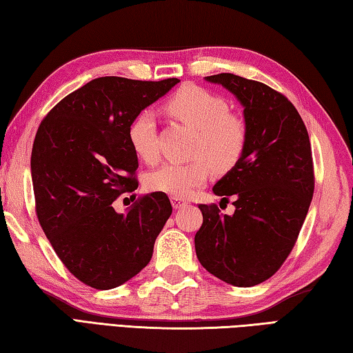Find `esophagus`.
Segmentation results:
<instances>
[{
	"label": "esophagus",
	"instance_id": "34e87169",
	"mask_svg": "<svg viewBox=\"0 0 353 353\" xmlns=\"http://www.w3.org/2000/svg\"><path fill=\"white\" fill-rule=\"evenodd\" d=\"M171 203H172V208L177 210V208H182V206L188 203V200L182 199V197H171Z\"/></svg>",
	"mask_w": 353,
	"mask_h": 353
}]
</instances>
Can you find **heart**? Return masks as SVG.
Returning a JSON list of instances; mask_svg holds the SVG:
<instances>
[{"instance_id": "obj_1", "label": "heart", "mask_w": 353, "mask_h": 353, "mask_svg": "<svg viewBox=\"0 0 353 353\" xmlns=\"http://www.w3.org/2000/svg\"><path fill=\"white\" fill-rule=\"evenodd\" d=\"M167 112L185 125L199 131L192 156L194 162H167L147 176L148 190L172 197H186L210 176L211 167L230 171L241 161L248 145V128L240 116L230 112L228 102L199 85H183L165 103ZM131 148L147 162L159 154L154 114L141 110L128 125Z\"/></svg>"}]
</instances>
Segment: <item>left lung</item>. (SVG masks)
Segmentation results:
<instances>
[{"label": "left lung", "mask_w": 353, "mask_h": 353, "mask_svg": "<svg viewBox=\"0 0 353 353\" xmlns=\"http://www.w3.org/2000/svg\"><path fill=\"white\" fill-rule=\"evenodd\" d=\"M245 107L248 145L241 161L214 185L236 206L199 205L203 223L196 254L206 271L232 286L260 285L279 271L299 239L314 196L312 150L305 122L285 94L232 73L206 76Z\"/></svg>", "instance_id": "obj_1"}]
</instances>
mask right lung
Masks as SVG:
<instances>
[{
	"instance_id": "1",
	"label": "right lung",
	"mask_w": 353,
	"mask_h": 353,
	"mask_svg": "<svg viewBox=\"0 0 353 353\" xmlns=\"http://www.w3.org/2000/svg\"><path fill=\"white\" fill-rule=\"evenodd\" d=\"M177 82L103 76L67 94L39 123L30 159L34 210L59 260L90 288L107 291L139 274L171 216L163 192L137 197L125 214L112 203L137 188L131 119Z\"/></svg>"
}]
</instances>
